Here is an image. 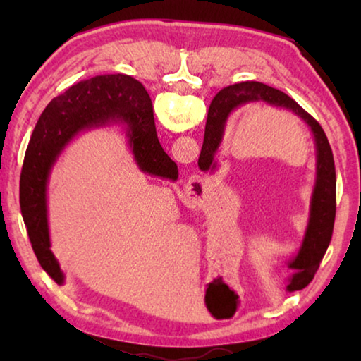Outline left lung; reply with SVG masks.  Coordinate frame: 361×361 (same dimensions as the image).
<instances>
[{
    "label": "left lung",
    "mask_w": 361,
    "mask_h": 361,
    "mask_svg": "<svg viewBox=\"0 0 361 361\" xmlns=\"http://www.w3.org/2000/svg\"><path fill=\"white\" fill-rule=\"evenodd\" d=\"M266 103V105L288 109L302 119L312 132L315 142V183L312 197H310V212L307 228L304 232V239L298 253L288 261V267L293 274L288 279L286 290L298 291L307 286L319 271L320 261L326 253V248L331 242L334 216H336V169L331 146L323 132L322 126L305 109L283 94L282 90L269 87V85L256 81H245L232 84L219 90L213 100L209 118L205 124V135L202 151L199 156L200 170L216 169L215 159L219 145L223 142L226 122L231 113L248 103Z\"/></svg>",
    "instance_id": "1"
}]
</instances>
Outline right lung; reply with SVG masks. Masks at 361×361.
<instances>
[{
	"instance_id": "add662e5",
	"label": "right lung",
	"mask_w": 361,
	"mask_h": 361,
	"mask_svg": "<svg viewBox=\"0 0 361 361\" xmlns=\"http://www.w3.org/2000/svg\"><path fill=\"white\" fill-rule=\"evenodd\" d=\"M119 116L140 170L175 181L178 167L159 143L152 103L137 79L103 75L73 85L49 103L30 138L20 173V210L28 239L41 267L59 285L65 276L51 250L47 223V183L54 164L73 138L106 126Z\"/></svg>"
}]
</instances>
